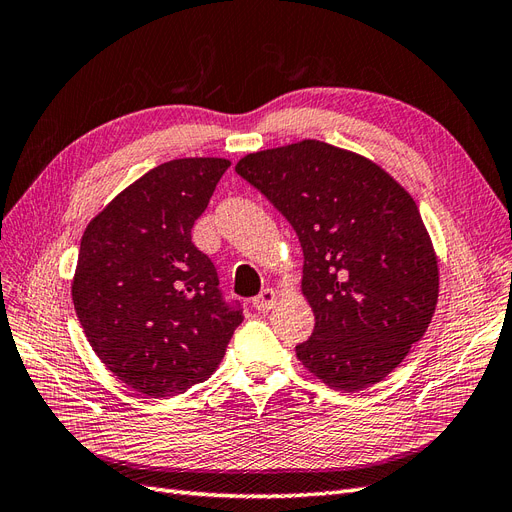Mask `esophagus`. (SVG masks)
<instances>
[{"instance_id":"1","label":"esophagus","mask_w":512,"mask_h":512,"mask_svg":"<svg viewBox=\"0 0 512 512\" xmlns=\"http://www.w3.org/2000/svg\"><path fill=\"white\" fill-rule=\"evenodd\" d=\"M276 302H279V296H276L274 289H261V294L253 298V306L257 311H270L272 306H276Z\"/></svg>"}]
</instances>
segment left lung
Wrapping results in <instances>:
<instances>
[{"label": "left lung", "mask_w": 512, "mask_h": 512, "mask_svg": "<svg viewBox=\"0 0 512 512\" xmlns=\"http://www.w3.org/2000/svg\"><path fill=\"white\" fill-rule=\"evenodd\" d=\"M236 171L298 233L302 294L315 313L296 356L328 388H369L427 332L440 294L412 195L373 160L304 139L246 154Z\"/></svg>", "instance_id": "obj_1"}]
</instances>
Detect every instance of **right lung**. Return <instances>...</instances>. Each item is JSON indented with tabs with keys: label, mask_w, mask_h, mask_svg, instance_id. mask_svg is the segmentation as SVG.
Here are the masks:
<instances>
[{
	"label": "right lung",
	"mask_w": 512,
	"mask_h": 512,
	"mask_svg": "<svg viewBox=\"0 0 512 512\" xmlns=\"http://www.w3.org/2000/svg\"><path fill=\"white\" fill-rule=\"evenodd\" d=\"M227 158H175L148 171L85 227L72 279L81 328L105 367L150 399L206 382L240 306L191 240Z\"/></svg>",
	"instance_id": "right-lung-1"
}]
</instances>
